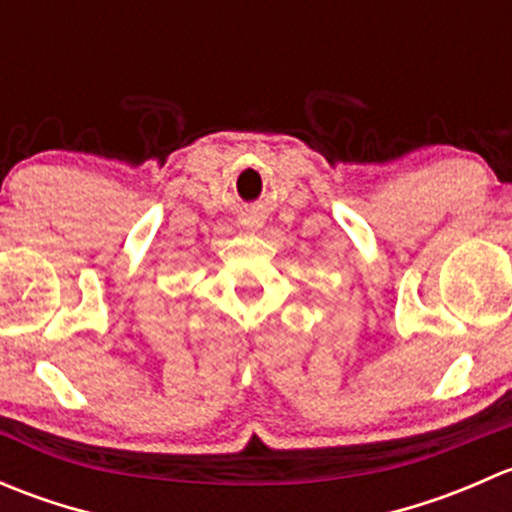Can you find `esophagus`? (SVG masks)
Returning <instances> with one entry per match:
<instances>
[{
  "mask_svg": "<svg viewBox=\"0 0 512 512\" xmlns=\"http://www.w3.org/2000/svg\"><path fill=\"white\" fill-rule=\"evenodd\" d=\"M247 227H257V223H245Z\"/></svg>",
  "mask_w": 512,
  "mask_h": 512,
  "instance_id": "34e87169",
  "label": "esophagus"
}]
</instances>
